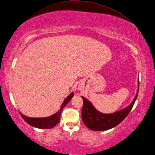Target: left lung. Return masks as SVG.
Listing matches in <instances>:
<instances>
[{"label":"left lung","mask_w":155,"mask_h":155,"mask_svg":"<svg viewBox=\"0 0 155 155\" xmlns=\"http://www.w3.org/2000/svg\"><path fill=\"white\" fill-rule=\"evenodd\" d=\"M138 91L139 80L137 92L131 104L122 110L111 113V114H104L97 110L88 99H87L84 97H81L84 101L81 110L83 122L89 129L93 131H104L116 127L125 119L131 111L136 101Z\"/></svg>","instance_id":"obj_1"}]
</instances>
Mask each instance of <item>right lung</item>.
Listing matches in <instances>:
<instances>
[{"mask_svg": "<svg viewBox=\"0 0 155 155\" xmlns=\"http://www.w3.org/2000/svg\"><path fill=\"white\" fill-rule=\"evenodd\" d=\"M74 95V93H71L63 101L58 111L50 116L45 117V118H31V117H28L22 114L20 112V114L25 121L30 126L34 127L40 128V129H51V128L54 127L59 123L60 120V114H61L62 109L69 103V101L71 99Z\"/></svg>", "mask_w": 155, "mask_h": 155, "instance_id": "add662e5", "label": "right lung"}]
</instances>
